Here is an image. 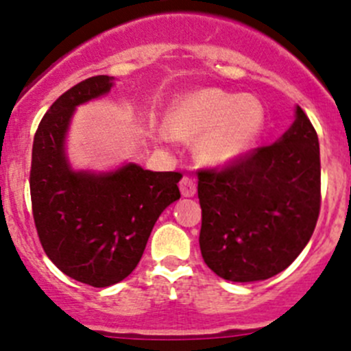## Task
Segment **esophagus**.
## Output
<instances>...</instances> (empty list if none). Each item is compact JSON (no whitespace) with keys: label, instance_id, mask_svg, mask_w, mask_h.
Segmentation results:
<instances>
[{"label":"esophagus","instance_id":"1","mask_svg":"<svg viewBox=\"0 0 351 351\" xmlns=\"http://www.w3.org/2000/svg\"><path fill=\"white\" fill-rule=\"evenodd\" d=\"M180 192H182L183 197H193L197 192L195 182L190 176H183L182 182H180Z\"/></svg>","mask_w":351,"mask_h":351}]
</instances>
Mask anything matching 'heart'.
Returning <instances> with one entry per match:
<instances>
[{
	"label": "heart",
	"mask_w": 351,
	"mask_h": 351,
	"mask_svg": "<svg viewBox=\"0 0 351 351\" xmlns=\"http://www.w3.org/2000/svg\"><path fill=\"white\" fill-rule=\"evenodd\" d=\"M265 107L254 95L204 88L173 101L168 130L178 139H198L197 153L208 165H229L260 139Z\"/></svg>",
	"instance_id": "1"
}]
</instances>
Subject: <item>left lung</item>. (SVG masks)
Wrapping results in <instances>:
<instances>
[{"label":"left lung","mask_w":351,"mask_h":351,"mask_svg":"<svg viewBox=\"0 0 351 351\" xmlns=\"http://www.w3.org/2000/svg\"><path fill=\"white\" fill-rule=\"evenodd\" d=\"M197 175L202 258L221 278L267 280L309 243L321 208V159L300 107L280 141Z\"/></svg>","instance_id":"8db88e82"}]
</instances>
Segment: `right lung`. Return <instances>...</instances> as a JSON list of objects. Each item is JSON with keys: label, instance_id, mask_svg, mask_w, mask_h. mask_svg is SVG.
I'll list each match as a JSON object with an SVG mask.
<instances>
[{"label": "right lung", "instance_id": "add662e5", "mask_svg": "<svg viewBox=\"0 0 351 351\" xmlns=\"http://www.w3.org/2000/svg\"><path fill=\"white\" fill-rule=\"evenodd\" d=\"M112 86L113 77L101 74L69 88L40 120L32 147V212L42 247L62 274L91 287L132 274L161 212L180 198L182 178L134 162L100 175L71 169L64 139L74 108Z\"/></svg>", "mask_w": 351, "mask_h": 351}]
</instances>
